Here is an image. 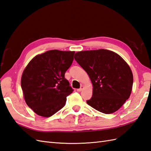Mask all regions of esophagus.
I'll list each match as a JSON object with an SVG mask.
<instances>
[{"mask_svg":"<svg viewBox=\"0 0 151 151\" xmlns=\"http://www.w3.org/2000/svg\"><path fill=\"white\" fill-rule=\"evenodd\" d=\"M83 86H81V87H80V88L77 89V91H78V92H81L82 90H83Z\"/></svg>","mask_w":151,"mask_h":151,"instance_id":"obj_1","label":"esophagus"}]
</instances>
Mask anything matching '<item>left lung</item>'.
<instances>
[{
    "mask_svg": "<svg viewBox=\"0 0 151 151\" xmlns=\"http://www.w3.org/2000/svg\"><path fill=\"white\" fill-rule=\"evenodd\" d=\"M74 59L88 73L92 97L86 103L98 111H117L131 93L133 75L128 64L116 53L105 49L76 53Z\"/></svg>",
    "mask_w": 151,
    "mask_h": 151,
    "instance_id": "obj_1",
    "label": "left lung"
}]
</instances>
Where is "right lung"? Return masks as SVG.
<instances>
[{
  "label": "right lung",
  "mask_w": 151,
  "mask_h": 151,
  "mask_svg": "<svg viewBox=\"0 0 151 151\" xmlns=\"http://www.w3.org/2000/svg\"><path fill=\"white\" fill-rule=\"evenodd\" d=\"M74 52L50 50L33 58L21 78L25 101L33 112L50 117L65 105L73 90L65 74L73 60Z\"/></svg>",
  "instance_id": "right-lung-1"
}]
</instances>
